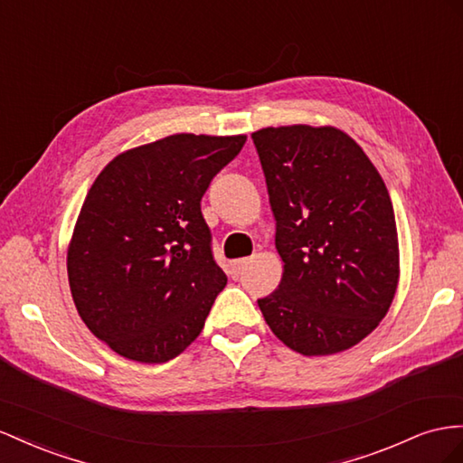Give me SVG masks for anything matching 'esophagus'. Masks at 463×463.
<instances>
[{
    "mask_svg": "<svg viewBox=\"0 0 463 463\" xmlns=\"http://www.w3.org/2000/svg\"><path fill=\"white\" fill-rule=\"evenodd\" d=\"M247 265H249V259L232 260V262H230V269H228L230 279H233V280H240V277L243 274V270H245V267H247Z\"/></svg>",
    "mask_w": 463,
    "mask_h": 463,
    "instance_id": "esophagus-1",
    "label": "esophagus"
}]
</instances>
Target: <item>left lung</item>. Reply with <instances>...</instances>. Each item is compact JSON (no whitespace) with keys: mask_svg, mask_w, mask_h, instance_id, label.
I'll return each instance as SVG.
<instances>
[{"mask_svg":"<svg viewBox=\"0 0 463 463\" xmlns=\"http://www.w3.org/2000/svg\"><path fill=\"white\" fill-rule=\"evenodd\" d=\"M284 260L279 288L257 299L292 351H346L378 327L397 288L390 193L345 132L306 124L251 134Z\"/></svg>","mask_w":463,"mask_h":463,"instance_id":"left-lung-1","label":"left lung"}]
</instances>
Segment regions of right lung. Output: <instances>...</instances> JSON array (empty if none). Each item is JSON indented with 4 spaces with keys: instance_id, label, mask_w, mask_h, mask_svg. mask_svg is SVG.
<instances>
[{
    "instance_id": "obj_1",
    "label": "right lung",
    "mask_w": 463,
    "mask_h": 463,
    "mask_svg": "<svg viewBox=\"0 0 463 463\" xmlns=\"http://www.w3.org/2000/svg\"><path fill=\"white\" fill-rule=\"evenodd\" d=\"M245 136L175 134L99 173L68 251L78 314L124 358L161 364L198 335L228 284L201 201Z\"/></svg>"
}]
</instances>
